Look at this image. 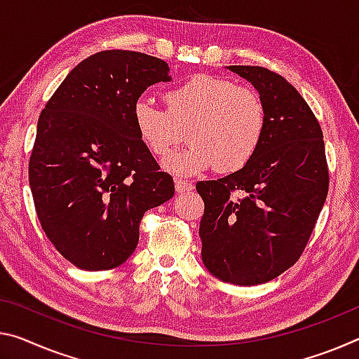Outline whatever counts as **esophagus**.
I'll use <instances>...</instances> for the list:
<instances>
[{"instance_id":"obj_1","label":"esophagus","mask_w":359,"mask_h":359,"mask_svg":"<svg viewBox=\"0 0 359 359\" xmlns=\"http://www.w3.org/2000/svg\"><path fill=\"white\" fill-rule=\"evenodd\" d=\"M174 184H175V191H177V193H185V191H191L193 190V184H191V182H189V180L175 179Z\"/></svg>"}]
</instances>
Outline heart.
I'll return each instance as SVG.
<instances>
[{
    "label": "heart",
    "instance_id": "obj_1",
    "mask_svg": "<svg viewBox=\"0 0 359 359\" xmlns=\"http://www.w3.org/2000/svg\"><path fill=\"white\" fill-rule=\"evenodd\" d=\"M163 102L166 110L147 99L135 102L134 126L142 144L158 158L168 156L187 129L190 145L166 161L175 174L190 175L210 166L235 172L251 161L264 140L266 110L254 88L198 75L164 93Z\"/></svg>",
    "mask_w": 359,
    "mask_h": 359
}]
</instances>
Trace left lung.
<instances>
[{"label": "left lung", "instance_id": "8db88e82", "mask_svg": "<svg viewBox=\"0 0 359 359\" xmlns=\"http://www.w3.org/2000/svg\"><path fill=\"white\" fill-rule=\"evenodd\" d=\"M251 81L266 110L257 153L246 166L203 180L201 257L215 278L240 286L280 276L299 260L326 201L329 168L323 130L286 79L257 65H230Z\"/></svg>", "mask_w": 359, "mask_h": 359}]
</instances>
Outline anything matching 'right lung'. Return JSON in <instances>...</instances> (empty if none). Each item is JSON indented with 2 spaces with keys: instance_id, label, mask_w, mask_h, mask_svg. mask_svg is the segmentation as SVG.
I'll use <instances>...</instances> for the list:
<instances>
[{
  "instance_id": "right-lung-1",
  "label": "right lung",
  "mask_w": 359,
  "mask_h": 359,
  "mask_svg": "<svg viewBox=\"0 0 359 359\" xmlns=\"http://www.w3.org/2000/svg\"><path fill=\"white\" fill-rule=\"evenodd\" d=\"M164 60L102 50L68 73L38 119L28 179L39 224L81 270H110L139 243L144 214L174 196L134 126L147 88L169 81Z\"/></svg>"
}]
</instances>
